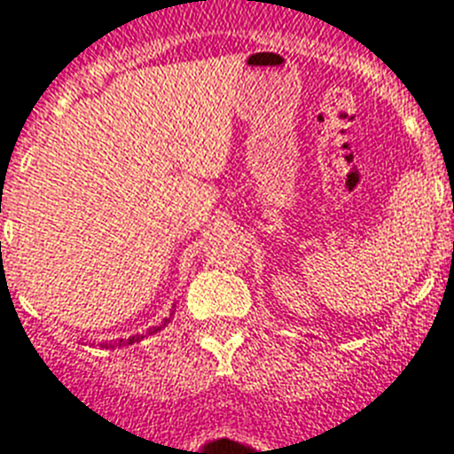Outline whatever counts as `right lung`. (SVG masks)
I'll return each instance as SVG.
<instances>
[{"label":"right lung","mask_w":454,"mask_h":454,"mask_svg":"<svg viewBox=\"0 0 454 454\" xmlns=\"http://www.w3.org/2000/svg\"><path fill=\"white\" fill-rule=\"evenodd\" d=\"M153 332H157V330H153ZM131 341H138V337H131V339H127V341H120V346H122V344H131Z\"/></svg>","instance_id":"obj_1"}]
</instances>
